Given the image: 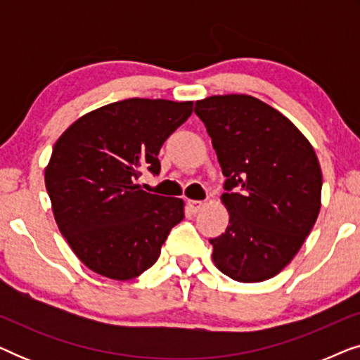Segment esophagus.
<instances>
[{
  "instance_id": "esophagus-1",
  "label": "esophagus",
  "mask_w": 360,
  "mask_h": 360,
  "mask_svg": "<svg viewBox=\"0 0 360 360\" xmlns=\"http://www.w3.org/2000/svg\"><path fill=\"white\" fill-rule=\"evenodd\" d=\"M203 201H198V200H188V206L190 210L193 211V213H198V211L203 208Z\"/></svg>"
}]
</instances>
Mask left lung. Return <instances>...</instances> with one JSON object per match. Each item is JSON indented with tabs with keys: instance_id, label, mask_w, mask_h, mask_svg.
I'll return each mask as SVG.
<instances>
[{
	"instance_id": "8db88e82",
	"label": "left lung",
	"mask_w": 360,
	"mask_h": 360,
	"mask_svg": "<svg viewBox=\"0 0 360 360\" xmlns=\"http://www.w3.org/2000/svg\"><path fill=\"white\" fill-rule=\"evenodd\" d=\"M226 176V233L210 239L213 262L236 282H264L292 262L321 208L323 175L302 131L249 95L195 103Z\"/></svg>"
}]
</instances>
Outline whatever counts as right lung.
<instances>
[{"mask_svg":"<svg viewBox=\"0 0 360 360\" xmlns=\"http://www.w3.org/2000/svg\"><path fill=\"white\" fill-rule=\"evenodd\" d=\"M193 111V101L129 98L68 126L46 167L56 223L88 269L131 280L152 267L175 224L181 198L141 190L142 170L159 174L160 147Z\"/></svg>","mask_w":360,"mask_h":360,"instance_id":"obj_1","label":"right lung"}]
</instances>
